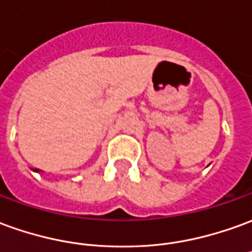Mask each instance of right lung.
<instances>
[{
  "label": "right lung",
  "instance_id": "add662e5",
  "mask_svg": "<svg viewBox=\"0 0 252 252\" xmlns=\"http://www.w3.org/2000/svg\"><path fill=\"white\" fill-rule=\"evenodd\" d=\"M34 172H40L39 169H34Z\"/></svg>",
  "mask_w": 252,
  "mask_h": 252
}]
</instances>
